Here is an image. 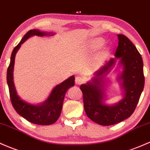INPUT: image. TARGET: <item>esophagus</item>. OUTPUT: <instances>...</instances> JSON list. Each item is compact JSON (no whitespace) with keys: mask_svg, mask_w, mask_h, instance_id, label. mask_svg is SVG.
<instances>
[{"mask_svg":"<svg viewBox=\"0 0 150 150\" xmlns=\"http://www.w3.org/2000/svg\"><path fill=\"white\" fill-rule=\"evenodd\" d=\"M83 83H84V80L82 77L78 76L75 78V83H76L77 85H81V84H83Z\"/></svg>","mask_w":150,"mask_h":150,"instance_id":"34e87169","label":"esophagus"}]
</instances>
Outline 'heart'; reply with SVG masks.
Wrapping results in <instances>:
<instances>
[{
  "label": "heart",
  "instance_id": "obj_1",
  "mask_svg": "<svg viewBox=\"0 0 150 150\" xmlns=\"http://www.w3.org/2000/svg\"><path fill=\"white\" fill-rule=\"evenodd\" d=\"M105 40H103L101 38H98L94 39L93 40H92L91 43L90 45V47L92 50H98L99 47H101L102 45L104 44ZM110 53V48L108 47V46H105L103 48L101 49L100 51L99 55L100 57H105L108 56Z\"/></svg>",
  "mask_w": 150,
  "mask_h": 150
}]
</instances>
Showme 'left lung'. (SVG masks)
<instances>
[{
	"label": "left lung",
	"mask_w": 150,
	"mask_h": 150,
	"mask_svg": "<svg viewBox=\"0 0 150 150\" xmlns=\"http://www.w3.org/2000/svg\"><path fill=\"white\" fill-rule=\"evenodd\" d=\"M115 56L95 72L92 82L80 85L83 94L85 111L91 120L100 125L108 126L127 119L134 112L144 85L143 61L141 55L127 37L119 34ZM120 58L123 70L118 80L123 90V98L113 105H105L104 78Z\"/></svg>",
	"instance_id": "8db88e82"
}]
</instances>
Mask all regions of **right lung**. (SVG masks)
<instances>
[{"label":"right lung","mask_w":150,"mask_h":150,"mask_svg":"<svg viewBox=\"0 0 150 150\" xmlns=\"http://www.w3.org/2000/svg\"><path fill=\"white\" fill-rule=\"evenodd\" d=\"M52 33H46L39 30H29L18 45L14 47L11 57V62L7 70V83L13 107L16 111L28 121L39 125H49L57 120L62 111L64 98L67 90L75 85V76L70 77L60 85L53 88L48 98L40 105H32L24 101L18 95L13 82V68L15 57L21 44L33 35H53Z\"/></svg>","instance_id":"obj_1"}]
</instances>
